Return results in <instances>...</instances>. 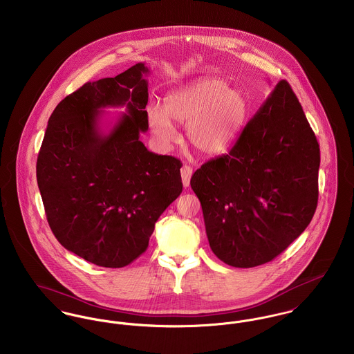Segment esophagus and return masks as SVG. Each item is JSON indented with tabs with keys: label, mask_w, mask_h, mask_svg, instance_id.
Listing matches in <instances>:
<instances>
[{
	"label": "esophagus",
	"mask_w": 354,
	"mask_h": 354,
	"mask_svg": "<svg viewBox=\"0 0 354 354\" xmlns=\"http://www.w3.org/2000/svg\"><path fill=\"white\" fill-rule=\"evenodd\" d=\"M180 175H182V182H183V186L185 187H189L190 186V179L192 176V168L190 165L185 164L180 169Z\"/></svg>",
	"instance_id": "obj_1"
}]
</instances>
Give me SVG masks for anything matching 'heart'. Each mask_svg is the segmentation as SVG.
Here are the masks:
<instances>
[{"instance_id": "b5f03b06", "label": "heart", "mask_w": 354, "mask_h": 354, "mask_svg": "<svg viewBox=\"0 0 354 354\" xmlns=\"http://www.w3.org/2000/svg\"><path fill=\"white\" fill-rule=\"evenodd\" d=\"M164 109L148 106V124L152 133L164 145L175 140L169 120L187 125V137L199 152L217 156L226 152L237 140L248 115V102L239 90L229 88L218 78H206L171 93Z\"/></svg>"}]
</instances>
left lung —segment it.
Returning <instances> with one entry per match:
<instances>
[{"mask_svg": "<svg viewBox=\"0 0 354 354\" xmlns=\"http://www.w3.org/2000/svg\"><path fill=\"white\" fill-rule=\"evenodd\" d=\"M319 144L290 83L280 81L229 153L191 178L221 261L266 264L297 240L318 203Z\"/></svg>", "mask_w": 354, "mask_h": 354, "instance_id": "left-lung-1", "label": "left lung"}]
</instances>
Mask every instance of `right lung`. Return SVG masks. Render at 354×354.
Instances as JSON below:
<instances>
[{
    "instance_id": "obj_1",
    "label": "right lung",
    "mask_w": 354,
    "mask_h": 354,
    "mask_svg": "<svg viewBox=\"0 0 354 354\" xmlns=\"http://www.w3.org/2000/svg\"><path fill=\"white\" fill-rule=\"evenodd\" d=\"M144 63L114 78L87 82L55 108L37 156L36 178L56 240L88 263L131 264L148 248L155 223L183 190L176 158L149 152ZM127 104L109 134L100 109Z\"/></svg>"
}]
</instances>
